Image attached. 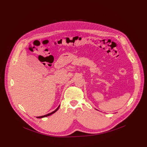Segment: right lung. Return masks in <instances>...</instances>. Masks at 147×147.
Instances as JSON below:
<instances>
[{"label":"right lung","mask_w":147,"mask_h":147,"mask_svg":"<svg viewBox=\"0 0 147 147\" xmlns=\"http://www.w3.org/2000/svg\"><path fill=\"white\" fill-rule=\"evenodd\" d=\"M59 107H60V105L57 108V109H56V110H55L53 112H51V113H48V114H47V115H44V116H38V117H37V118H42V117H45L49 116H50V115H51L53 114L54 113H55V112H56L59 109Z\"/></svg>","instance_id":"obj_1"}]
</instances>
